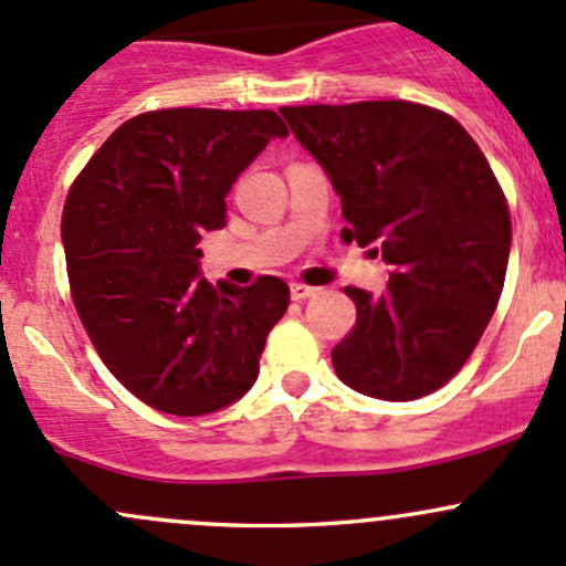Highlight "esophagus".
Wrapping results in <instances>:
<instances>
[{
    "mask_svg": "<svg viewBox=\"0 0 566 566\" xmlns=\"http://www.w3.org/2000/svg\"><path fill=\"white\" fill-rule=\"evenodd\" d=\"M314 293H317V290L308 287V284H293V287H290V295H293V301H306V298H312Z\"/></svg>",
    "mask_w": 566,
    "mask_h": 566,
    "instance_id": "obj_1",
    "label": "esophagus"
}]
</instances>
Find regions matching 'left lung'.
<instances>
[{
	"instance_id": "8db88e82",
	"label": "left lung",
	"mask_w": 566,
	"mask_h": 566,
	"mask_svg": "<svg viewBox=\"0 0 566 566\" xmlns=\"http://www.w3.org/2000/svg\"><path fill=\"white\" fill-rule=\"evenodd\" d=\"M342 198L344 241L379 243L388 293L347 287L358 319L333 347L338 379L385 401L448 385L478 347L507 273L510 208L472 135L407 99L282 108Z\"/></svg>"
}]
</instances>
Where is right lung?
Instances as JSON below:
<instances>
[{
    "label": "right lung",
    "mask_w": 566,
    "mask_h": 566,
    "mask_svg": "<svg viewBox=\"0 0 566 566\" xmlns=\"http://www.w3.org/2000/svg\"><path fill=\"white\" fill-rule=\"evenodd\" d=\"M287 127L273 111L165 108L124 122L67 192L70 295L118 382L159 412L195 418L254 385L290 287L198 279V241L224 228V195Z\"/></svg>",
    "instance_id": "obj_1"
}]
</instances>
